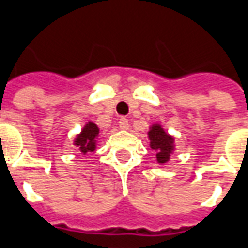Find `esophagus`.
<instances>
[{"label": "esophagus", "mask_w": 248, "mask_h": 248, "mask_svg": "<svg viewBox=\"0 0 248 248\" xmlns=\"http://www.w3.org/2000/svg\"><path fill=\"white\" fill-rule=\"evenodd\" d=\"M119 127L121 129H128L129 128V121H128L127 117H121L120 120H119Z\"/></svg>", "instance_id": "esophagus-1"}]
</instances>
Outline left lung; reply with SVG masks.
Returning <instances> with one entry per match:
<instances>
[{
    "instance_id": "1",
    "label": "left lung",
    "mask_w": 248,
    "mask_h": 248,
    "mask_svg": "<svg viewBox=\"0 0 248 248\" xmlns=\"http://www.w3.org/2000/svg\"><path fill=\"white\" fill-rule=\"evenodd\" d=\"M149 145L156 151V160L159 164H166L175 149V139L163 129L160 124H154L148 132Z\"/></svg>"
}]
</instances>
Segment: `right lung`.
I'll return each mask as SVG.
<instances>
[{"label": "right lung", "instance_id": "obj_1", "mask_svg": "<svg viewBox=\"0 0 248 248\" xmlns=\"http://www.w3.org/2000/svg\"><path fill=\"white\" fill-rule=\"evenodd\" d=\"M99 136V127L92 123L88 121L84 125L82 131L76 136L75 139V145L78 147L81 154H88V152H93L96 149V139Z\"/></svg>", "mask_w": 248, "mask_h": 248}]
</instances>
